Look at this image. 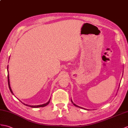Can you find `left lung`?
Masks as SVG:
<instances>
[{
    "label": "left lung",
    "instance_id": "8db88e82",
    "mask_svg": "<svg viewBox=\"0 0 128 128\" xmlns=\"http://www.w3.org/2000/svg\"><path fill=\"white\" fill-rule=\"evenodd\" d=\"M71 102H72V103L73 104H74V106H76V107H78V108H81V107H80V106H78V105H76V104H74V103L73 102H72V100H71Z\"/></svg>",
    "mask_w": 128,
    "mask_h": 128
}]
</instances>
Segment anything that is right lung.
<instances>
[{
  "label": "right lung",
  "instance_id": "obj_1",
  "mask_svg": "<svg viewBox=\"0 0 128 128\" xmlns=\"http://www.w3.org/2000/svg\"><path fill=\"white\" fill-rule=\"evenodd\" d=\"M10 59V58H9ZM8 87H9V89H10V92H11L12 94H13V92L12 91V90L11 88V87H10V80H9V75H8ZM50 100L48 101V102H47V103L46 104H42V105H36V106H32V105H26V104H24L25 105L27 106H29V107H31V108H41V107H44L46 105H47L48 104L50 103Z\"/></svg>",
  "mask_w": 128,
  "mask_h": 128
}]
</instances>
